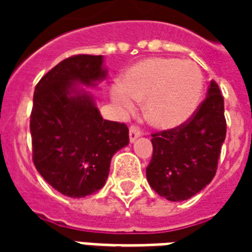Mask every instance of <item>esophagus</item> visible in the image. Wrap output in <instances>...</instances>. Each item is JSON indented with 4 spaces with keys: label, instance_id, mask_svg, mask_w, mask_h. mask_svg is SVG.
<instances>
[{
    "label": "esophagus",
    "instance_id": "1",
    "mask_svg": "<svg viewBox=\"0 0 252 252\" xmlns=\"http://www.w3.org/2000/svg\"><path fill=\"white\" fill-rule=\"evenodd\" d=\"M141 136V130L140 128H137L136 126H130L129 128V141L134 142L138 137Z\"/></svg>",
    "mask_w": 252,
    "mask_h": 252
}]
</instances>
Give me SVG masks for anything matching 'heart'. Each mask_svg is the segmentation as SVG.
<instances>
[{"label": "heart", "instance_id": "obj_1", "mask_svg": "<svg viewBox=\"0 0 252 252\" xmlns=\"http://www.w3.org/2000/svg\"><path fill=\"white\" fill-rule=\"evenodd\" d=\"M204 76L195 61L150 57L130 66L111 90L112 102L124 114L145 102V116L158 129H175L189 122L199 108Z\"/></svg>", "mask_w": 252, "mask_h": 252}]
</instances>
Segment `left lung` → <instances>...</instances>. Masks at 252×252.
<instances>
[{
    "mask_svg": "<svg viewBox=\"0 0 252 252\" xmlns=\"http://www.w3.org/2000/svg\"><path fill=\"white\" fill-rule=\"evenodd\" d=\"M152 136L153 157L146 167L150 187L170 201H183L199 193L215 178L226 137L219 85L211 81L207 99L189 122Z\"/></svg>",
    "mask_w": 252,
    "mask_h": 252,
    "instance_id": "obj_1",
    "label": "left lung"
}]
</instances>
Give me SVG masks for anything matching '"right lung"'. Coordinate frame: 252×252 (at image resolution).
Wrapping results in <instances>:
<instances>
[{
    "label": "right lung",
    "instance_id": "add662e5",
    "mask_svg": "<svg viewBox=\"0 0 252 252\" xmlns=\"http://www.w3.org/2000/svg\"><path fill=\"white\" fill-rule=\"evenodd\" d=\"M104 57L77 55L43 76L33 93L30 120L32 159L49 186L85 197L106 184L111 158L129 144L124 123L104 120L91 93L107 77Z\"/></svg>",
    "mask_w": 252,
    "mask_h": 252
}]
</instances>
